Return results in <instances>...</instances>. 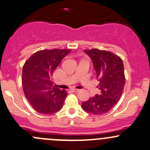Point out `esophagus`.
Wrapping results in <instances>:
<instances>
[{
  "label": "esophagus",
  "mask_w": 150,
  "mask_h": 150,
  "mask_svg": "<svg viewBox=\"0 0 150 150\" xmlns=\"http://www.w3.org/2000/svg\"><path fill=\"white\" fill-rule=\"evenodd\" d=\"M71 91H72V92H74V93H77V92H78V91H80L79 89H76V88H72V90H71Z\"/></svg>",
  "instance_id": "obj_1"
}]
</instances>
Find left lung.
Wrapping results in <instances>:
<instances>
[{"label": "left lung", "instance_id": "obj_1", "mask_svg": "<svg viewBox=\"0 0 150 150\" xmlns=\"http://www.w3.org/2000/svg\"><path fill=\"white\" fill-rule=\"evenodd\" d=\"M92 59L98 81L100 95L83 102L86 112L101 115L111 110L120 100L125 85L124 64L120 57L111 52L98 49L84 50Z\"/></svg>", "mask_w": 150, "mask_h": 150}]
</instances>
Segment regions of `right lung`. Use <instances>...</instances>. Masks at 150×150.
Instances as JSON below:
<instances>
[{
    "mask_svg": "<svg viewBox=\"0 0 150 150\" xmlns=\"http://www.w3.org/2000/svg\"><path fill=\"white\" fill-rule=\"evenodd\" d=\"M70 50H44L34 53L23 66L22 86L24 95L36 111L42 114L57 112L67 96L52 81L53 72Z\"/></svg>",
    "mask_w": 150,
    "mask_h": 150,
    "instance_id": "right-lung-1",
    "label": "right lung"
}]
</instances>
